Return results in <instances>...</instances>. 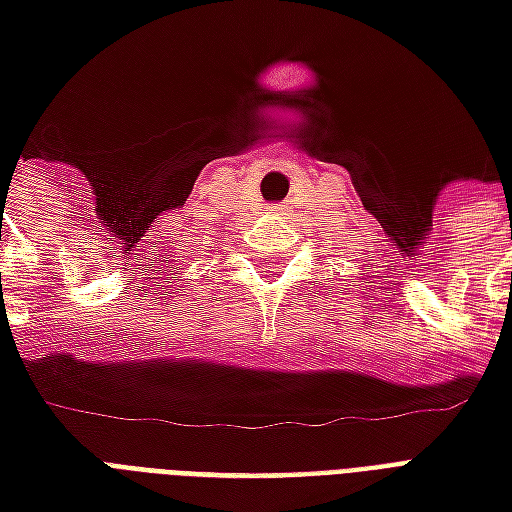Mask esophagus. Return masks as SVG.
Masks as SVG:
<instances>
[{"mask_svg":"<svg viewBox=\"0 0 512 512\" xmlns=\"http://www.w3.org/2000/svg\"><path fill=\"white\" fill-rule=\"evenodd\" d=\"M271 214H285V208H282V206H271Z\"/></svg>","mask_w":512,"mask_h":512,"instance_id":"34e87169","label":"esophagus"}]
</instances>
